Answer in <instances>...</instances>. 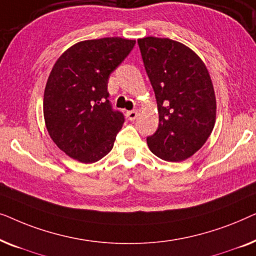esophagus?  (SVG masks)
Returning a JSON list of instances; mask_svg holds the SVG:
<instances>
[{"mask_svg":"<svg viewBox=\"0 0 256 256\" xmlns=\"http://www.w3.org/2000/svg\"><path fill=\"white\" fill-rule=\"evenodd\" d=\"M138 110H129V112H127V118H128L129 121H134L135 118H138Z\"/></svg>","mask_w":256,"mask_h":256,"instance_id":"esophagus-1","label":"esophagus"}]
</instances>
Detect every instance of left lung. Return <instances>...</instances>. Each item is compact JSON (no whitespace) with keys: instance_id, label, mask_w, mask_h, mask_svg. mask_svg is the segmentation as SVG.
Returning a JSON list of instances; mask_svg holds the SVG:
<instances>
[{"instance_id":"8db88e82","label":"left lung","mask_w":256,"mask_h":256,"mask_svg":"<svg viewBox=\"0 0 256 256\" xmlns=\"http://www.w3.org/2000/svg\"><path fill=\"white\" fill-rule=\"evenodd\" d=\"M138 43L160 118L146 143L160 158L180 162L204 146L214 127L216 101L211 76L199 56L180 42L144 37Z\"/></svg>"}]
</instances>
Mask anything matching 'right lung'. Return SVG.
Segmentation results:
<instances>
[{
	"mask_svg": "<svg viewBox=\"0 0 256 256\" xmlns=\"http://www.w3.org/2000/svg\"><path fill=\"white\" fill-rule=\"evenodd\" d=\"M135 43L121 37L79 42L52 68L44 90L45 126L71 158L94 163L113 148L124 118L112 108L107 84Z\"/></svg>",
	"mask_w": 256,
	"mask_h": 256,
	"instance_id": "obj_1",
	"label": "right lung"
}]
</instances>
